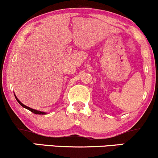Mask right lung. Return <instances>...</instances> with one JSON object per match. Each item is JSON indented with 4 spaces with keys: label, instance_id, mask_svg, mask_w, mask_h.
<instances>
[{
    "label": "right lung",
    "instance_id": "right-lung-1",
    "mask_svg": "<svg viewBox=\"0 0 158 158\" xmlns=\"http://www.w3.org/2000/svg\"><path fill=\"white\" fill-rule=\"evenodd\" d=\"M15 97L16 100L18 101V102H19V104L21 105V106L23 107V108H27V110H30V111L32 112V113H34V114H47L46 112H44V111H40V110H35V109H32V108H30V107H27V106H25V105H23V103L21 102V101H20L19 99H18L17 97H16V96H15Z\"/></svg>",
    "mask_w": 158,
    "mask_h": 158
}]
</instances>
